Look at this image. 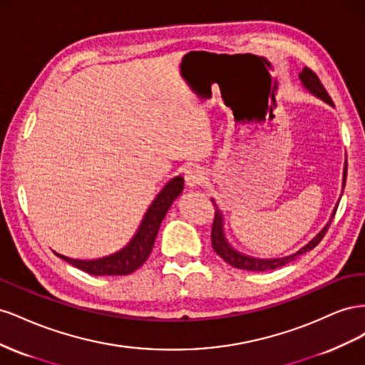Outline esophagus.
<instances>
[{
	"label": "esophagus",
	"mask_w": 365,
	"mask_h": 365,
	"mask_svg": "<svg viewBox=\"0 0 365 365\" xmlns=\"http://www.w3.org/2000/svg\"><path fill=\"white\" fill-rule=\"evenodd\" d=\"M184 178H185V184L189 187H197L205 181V172L202 168H200V165H193V168H190L185 172Z\"/></svg>",
	"instance_id": "esophagus-1"
}]
</instances>
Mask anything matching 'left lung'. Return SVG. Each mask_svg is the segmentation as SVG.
<instances>
[{"label":"left lung","mask_w":365,"mask_h":365,"mask_svg":"<svg viewBox=\"0 0 365 365\" xmlns=\"http://www.w3.org/2000/svg\"><path fill=\"white\" fill-rule=\"evenodd\" d=\"M298 77H300L302 85H303V88H304L306 91H309L312 96L319 98V101L326 102L327 105L334 106L332 98L329 97L327 91L324 90V86L322 85V82H319L317 74L312 70H309L307 67H304L302 73H298ZM346 176H347V160L344 163V172H342V189H344V185H346ZM339 196H342V192H341ZM339 200H341V197H339ZM339 200H338L336 205L334 207V212H332V215H330L329 222L322 230H319L318 233L311 240H309L304 247H302L298 251L289 254V256L275 257V259L252 257V256H248V254H244V252L237 251L235 247H231V244H230L227 236H225V231H224V215L219 210V207L216 205L215 200H212V202L216 207L215 220H213V227H212V245H213V250L227 263H230L231 267H235L237 269H244V271H269V269L280 268V267H283V264L295 260L298 256H302V254L311 251L312 248H315L319 244V242H322V239L324 237L330 222H332V219L335 216V212H336V208H338Z\"/></svg>","instance_id":"obj_1"}]
</instances>
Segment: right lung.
<instances>
[{
	"label": "right lung",
	"instance_id": "1",
	"mask_svg": "<svg viewBox=\"0 0 365 365\" xmlns=\"http://www.w3.org/2000/svg\"><path fill=\"white\" fill-rule=\"evenodd\" d=\"M182 189L184 178L180 175L175 176V178H172L165 184L160 190V193L155 196V200L149 205L135 236L129 240V244L126 247L118 250L117 252L93 260L70 259L58 252L54 254H56L58 257L63 259L65 262L71 263L73 267L91 275H128L130 272H134L148 260L153 244H155L163 219L165 213H168L170 205L173 204V201L181 195Z\"/></svg>",
	"mask_w": 365,
	"mask_h": 365
}]
</instances>
